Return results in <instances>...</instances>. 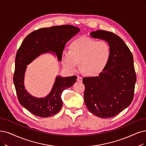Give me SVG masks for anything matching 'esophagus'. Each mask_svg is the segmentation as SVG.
I'll use <instances>...</instances> for the list:
<instances>
[{
    "label": "esophagus",
    "instance_id": "34e87169",
    "mask_svg": "<svg viewBox=\"0 0 146 146\" xmlns=\"http://www.w3.org/2000/svg\"><path fill=\"white\" fill-rule=\"evenodd\" d=\"M77 80L78 81H79V82H82V81H83V78L81 77H80V76H78Z\"/></svg>",
    "mask_w": 146,
    "mask_h": 146
}]
</instances>
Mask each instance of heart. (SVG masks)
<instances>
[{
	"instance_id": "obj_1",
	"label": "heart",
	"mask_w": 146,
	"mask_h": 146,
	"mask_svg": "<svg viewBox=\"0 0 146 146\" xmlns=\"http://www.w3.org/2000/svg\"><path fill=\"white\" fill-rule=\"evenodd\" d=\"M111 50L104 40L81 37L70 44L69 51L62 54L63 66L71 72H76L80 62L83 72L89 75L100 74L110 60Z\"/></svg>"
}]
</instances>
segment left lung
Masks as SVG:
<instances>
[{
    "label": "left lung",
    "instance_id": "obj_1",
    "mask_svg": "<svg viewBox=\"0 0 146 146\" xmlns=\"http://www.w3.org/2000/svg\"><path fill=\"white\" fill-rule=\"evenodd\" d=\"M94 38L107 41L110 60L98 77H84V102L89 111L101 118L117 115L131 104L137 80L131 51L121 38L111 32L90 33Z\"/></svg>",
    "mask_w": 146,
    "mask_h": 146
}]
</instances>
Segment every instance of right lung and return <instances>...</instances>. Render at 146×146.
Instances as JSON below:
<instances>
[{
    "mask_svg": "<svg viewBox=\"0 0 146 146\" xmlns=\"http://www.w3.org/2000/svg\"><path fill=\"white\" fill-rule=\"evenodd\" d=\"M80 31L72 25H62L41 28L31 32L23 40L17 52L15 60L14 84L17 98L21 106L29 112L40 117L53 116L59 111L63 102V91L71 87L77 76H58L50 94L45 98H36L27 92L24 86V75L26 65L40 54L50 52L56 53L61 61L62 53L67 41Z\"/></svg>",
    "mask_w": 146,
    "mask_h": 146,
    "instance_id": "obj_1",
    "label": "right lung"
}]
</instances>
